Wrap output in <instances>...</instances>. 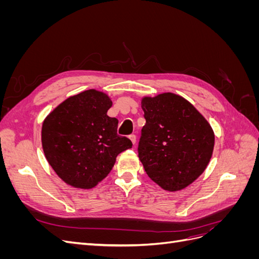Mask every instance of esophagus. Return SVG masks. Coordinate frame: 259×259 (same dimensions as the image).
<instances>
[{
	"label": "esophagus",
	"mask_w": 259,
	"mask_h": 259,
	"mask_svg": "<svg viewBox=\"0 0 259 259\" xmlns=\"http://www.w3.org/2000/svg\"><path fill=\"white\" fill-rule=\"evenodd\" d=\"M130 139L132 140V143H133V145H135V144H136V135H134V134H132V135H130Z\"/></svg>",
	"instance_id": "esophagus-1"
}]
</instances>
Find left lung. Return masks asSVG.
I'll return each instance as SVG.
<instances>
[{
  "mask_svg": "<svg viewBox=\"0 0 259 259\" xmlns=\"http://www.w3.org/2000/svg\"><path fill=\"white\" fill-rule=\"evenodd\" d=\"M142 108L146 124L138 143L139 160L164 190H182L206 168L214 132L189 101L175 94L145 97Z\"/></svg>",
  "mask_w": 259,
  "mask_h": 259,
  "instance_id": "obj_1",
  "label": "left lung"
}]
</instances>
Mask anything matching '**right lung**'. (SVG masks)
Returning a JSON list of instances; mask_svg holds the SVG:
<instances>
[{"instance_id":"obj_1","label":"right lung","mask_w":259,"mask_h":259,"mask_svg":"<svg viewBox=\"0 0 259 259\" xmlns=\"http://www.w3.org/2000/svg\"><path fill=\"white\" fill-rule=\"evenodd\" d=\"M112 101L95 90L69 97L43 122L42 146L50 165L70 186L91 189L113 167L116 155L133 144L117 135V120L107 115Z\"/></svg>"}]
</instances>
